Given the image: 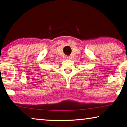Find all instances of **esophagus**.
I'll return each instance as SVG.
<instances>
[{
	"label": "esophagus",
	"instance_id": "34e87169",
	"mask_svg": "<svg viewBox=\"0 0 127 127\" xmlns=\"http://www.w3.org/2000/svg\"><path fill=\"white\" fill-rule=\"evenodd\" d=\"M70 59H71V58H70V56H65V59L66 60H69Z\"/></svg>",
	"mask_w": 127,
	"mask_h": 127
}]
</instances>
